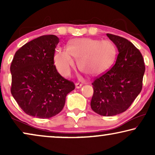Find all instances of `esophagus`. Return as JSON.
<instances>
[{
	"mask_svg": "<svg viewBox=\"0 0 155 155\" xmlns=\"http://www.w3.org/2000/svg\"><path fill=\"white\" fill-rule=\"evenodd\" d=\"M82 86V84L81 83H75V87L77 89L81 88Z\"/></svg>",
	"mask_w": 155,
	"mask_h": 155,
	"instance_id": "esophagus-1",
	"label": "esophagus"
}]
</instances>
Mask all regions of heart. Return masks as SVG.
Here are the masks:
<instances>
[{
  "mask_svg": "<svg viewBox=\"0 0 155 155\" xmlns=\"http://www.w3.org/2000/svg\"><path fill=\"white\" fill-rule=\"evenodd\" d=\"M117 49L113 42L92 38H78L70 41L66 51H58L54 56V64L63 75H68L74 61L78 58L79 69L87 75L98 76L107 71L116 60Z\"/></svg>",
  "mask_w": 155,
  "mask_h": 155,
  "instance_id": "heart-1",
  "label": "heart"
}]
</instances>
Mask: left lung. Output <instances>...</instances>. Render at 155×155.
I'll list each match as a JSON object with an SVG mask.
<instances>
[{
  "mask_svg": "<svg viewBox=\"0 0 155 155\" xmlns=\"http://www.w3.org/2000/svg\"><path fill=\"white\" fill-rule=\"evenodd\" d=\"M116 46L115 65L92 82L91 108L95 113L112 116L128 109L142 90L145 66L141 53L125 38L107 34Z\"/></svg>",
  "mask_w": 155,
  "mask_h": 155,
  "instance_id": "1",
  "label": "left lung"
}]
</instances>
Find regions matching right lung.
<instances>
[{
    "label": "right lung",
    "instance_id": "1",
    "mask_svg": "<svg viewBox=\"0 0 155 155\" xmlns=\"http://www.w3.org/2000/svg\"><path fill=\"white\" fill-rule=\"evenodd\" d=\"M59 39L44 35L17 51L10 65L11 94L27 114L49 118L62 111L75 84L63 78L54 65Z\"/></svg>",
    "mask_w": 155,
    "mask_h": 155
}]
</instances>
